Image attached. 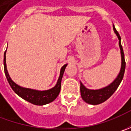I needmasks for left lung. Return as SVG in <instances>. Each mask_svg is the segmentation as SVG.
I'll list each match as a JSON object with an SVG mask.
<instances>
[{
  "label": "left lung",
  "mask_w": 131,
  "mask_h": 131,
  "mask_svg": "<svg viewBox=\"0 0 131 131\" xmlns=\"http://www.w3.org/2000/svg\"><path fill=\"white\" fill-rule=\"evenodd\" d=\"M113 30L114 33L117 36L119 39V47L120 49L121 54V68L119 70L118 75L114 79L113 82L110 83L108 85L104 88L98 89V90H90L87 88L83 84L80 82V92L82 98L87 103L92 104V105H98L100 103H103L107 99L110 98L113 93L116 91V90L119 87L120 82H122L123 78L125 69V55L123 47L121 45V38L120 36L117 31L113 25Z\"/></svg>",
  "instance_id": "left-lung-1"
}]
</instances>
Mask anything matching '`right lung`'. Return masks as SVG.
<instances>
[{
	"label": "right lung",
	"mask_w": 131,
	"mask_h": 131,
	"mask_svg": "<svg viewBox=\"0 0 131 131\" xmlns=\"http://www.w3.org/2000/svg\"><path fill=\"white\" fill-rule=\"evenodd\" d=\"M6 51L4 52V59H3L4 71H5L8 82L10 84L13 90L14 91V93L23 99L28 101L29 103H33L34 105H37V106L46 105L55 100V98L58 97L60 91L62 78H63L65 69L68 64H65L60 69V76L54 87L47 90H34V89L23 88L18 85L17 84L15 83L11 79L9 73L8 72L6 63Z\"/></svg>",
	"instance_id": "obj_1"
}]
</instances>
